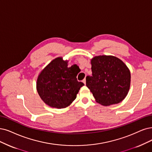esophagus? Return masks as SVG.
<instances>
[{
  "label": "esophagus",
  "mask_w": 152,
  "mask_h": 152,
  "mask_svg": "<svg viewBox=\"0 0 152 152\" xmlns=\"http://www.w3.org/2000/svg\"><path fill=\"white\" fill-rule=\"evenodd\" d=\"M83 82L84 84H85V85H86V78H85V79L83 80Z\"/></svg>",
  "instance_id": "1"
}]
</instances>
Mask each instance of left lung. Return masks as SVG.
<instances>
[{"instance_id":"1","label":"left lung","mask_w":152,"mask_h":152,"mask_svg":"<svg viewBox=\"0 0 152 152\" xmlns=\"http://www.w3.org/2000/svg\"><path fill=\"white\" fill-rule=\"evenodd\" d=\"M92 76L86 78V86L96 102L104 106L120 103L130 86L131 75L126 65L113 56H95L91 60Z\"/></svg>"}]
</instances>
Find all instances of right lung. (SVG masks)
Segmentation results:
<instances>
[{
  "label": "right lung",
  "instance_id": "right-lung-1",
  "mask_svg": "<svg viewBox=\"0 0 152 152\" xmlns=\"http://www.w3.org/2000/svg\"><path fill=\"white\" fill-rule=\"evenodd\" d=\"M67 63L61 57L56 58L38 76L37 93L43 102L52 108L67 107L84 85L76 78L79 67L75 64L68 67Z\"/></svg>",
  "mask_w": 152,
  "mask_h": 152
}]
</instances>
